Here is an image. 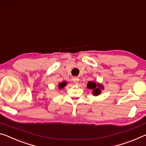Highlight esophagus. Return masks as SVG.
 Returning <instances> with one entry per match:
<instances>
[{"mask_svg": "<svg viewBox=\"0 0 146 146\" xmlns=\"http://www.w3.org/2000/svg\"><path fill=\"white\" fill-rule=\"evenodd\" d=\"M73 82L75 84H77L79 82V79L77 78H73Z\"/></svg>", "mask_w": 146, "mask_h": 146, "instance_id": "esophagus-1", "label": "esophagus"}]
</instances>
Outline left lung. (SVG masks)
<instances>
[{
  "mask_svg": "<svg viewBox=\"0 0 146 146\" xmlns=\"http://www.w3.org/2000/svg\"><path fill=\"white\" fill-rule=\"evenodd\" d=\"M87 87L88 89L92 90L93 95L94 96L99 95L102 92V91L104 89V87L102 84H100L97 82H93V81L88 82Z\"/></svg>",
  "mask_w": 146,
  "mask_h": 146,
  "instance_id": "obj_1",
  "label": "left lung"
}]
</instances>
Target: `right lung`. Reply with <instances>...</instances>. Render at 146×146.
<instances>
[{
	"instance_id": "obj_1",
	"label": "right lung",
	"mask_w": 146,
	"mask_h": 146,
	"mask_svg": "<svg viewBox=\"0 0 146 146\" xmlns=\"http://www.w3.org/2000/svg\"><path fill=\"white\" fill-rule=\"evenodd\" d=\"M67 83L68 82H66V81H63V82L59 83V84H58L59 90H62V89H63L66 86V84H67Z\"/></svg>"
}]
</instances>
